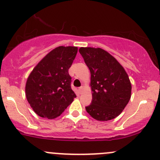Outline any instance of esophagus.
Returning <instances> with one entry per match:
<instances>
[{
  "label": "esophagus",
  "instance_id": "34e87169",
  "mask_svg": "<svg viewBox=\"0 0 160 160\" xmlns=\"http://www.w3.org/2000/svg\"><path fill=\"white\" fill-rule=\"evenodd\" d=\"M82 89H83V86H80V87L79 88V91H80V93L82 92Z\"/></svg>",
  "mask_w": 160,
  "mask_h": 160
}]
</instances>
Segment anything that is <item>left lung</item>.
I'll return each instance as SVG.
<instances>
[{
	"label": "left lung",
	"instance_id": "obj_1",
	"mask_svg": "<svg viewBox=\"0 0 160 160\" xmlns=\"http://www.w3.org/2000/svg\"><path fill=\"white\" fill-rule=\"evenodd\" d=\"M79 52L91 73L92 99L87 113L98 121L119 116L131 98L128 74L117 59L101 48L81 47Z\"/></svg>",
	"mask_w": 160,
	"mask_h": 160
}]
</instances>
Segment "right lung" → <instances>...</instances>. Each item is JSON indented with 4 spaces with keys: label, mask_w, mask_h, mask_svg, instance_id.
<instances>
[{
    "label": "right lung",
    "mask_w": 160,
    "mask_h": 160,
    "mask_svg": "<svg viewBox=\"0 0 160 160\" xmlns=\"http://www.w3.org/2000/svg\"><path fill=\"white\" fill-rule=\"evenodd\" d=\"M78 53L76 47H58L33 69L25 86L28 103L38 116L55 119L76 98L68 69Z\"/></svg>",
    "instance_id": "add662e5"
}]
</instances>
